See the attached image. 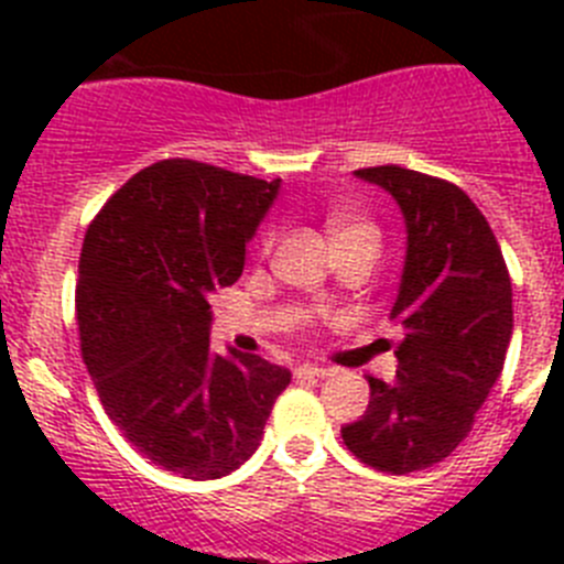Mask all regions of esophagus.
<instances>
[{"label": "esophagus", "mask_w": 564, "mask_h": 564, "mask_svg": "<svg viewBox=\"0 0 564 564\" xmlns=\"http://www.w3.org/2000/svg\"><path fill=\"white\" fill-rule=\"evenodd\" d=\"M333 376L330 367H318V364H299L296 378H327Z\"/></svg>", "instance_id": "esophagus-1"}]
</instances>
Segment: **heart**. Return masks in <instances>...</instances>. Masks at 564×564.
<instances>
[{"mask_svg": "<svg viewBox=\"0 0 564 564\" xmlns=\"http://www.w3.org/2000/svg\"><path fill=\"white\" fill-rule=\"evenodd\" d=\"M327 231H330V239L344 237V234H372V237L378 239L376 228L367 226V223H361V220H356V217H344V214L330 217V223H327Z\"/></svg>", "mask_w": 564, "mask_h": 564, "instance_id": "heart-1", "label": "heart"}]
</instances>
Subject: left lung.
Segmentation results:
<instances>
[{
    "label": "left lung",
    "instance_id": "left-lung-1",
    "mask_svg": "<svg viewBox=\"0 0 564 564\" xmlns=\"http://www.w3.org/2000/svg\"><path fill=\"white\" fill-rule=\"evenodd\" d=\"M392 194L406 253L392 302L403 330L395 381L367 378L370 403L344 423V446L392 475L449 457L502 372L514 330L511 279L500 246L468 194L403 166L358 169Z\"/></svg>",
    "mask_w": 564,
    "mask_h": 564
}]
</instances>
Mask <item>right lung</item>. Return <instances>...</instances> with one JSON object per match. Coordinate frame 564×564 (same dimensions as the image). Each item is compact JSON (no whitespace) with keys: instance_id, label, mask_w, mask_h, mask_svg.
Here are the masks:
<instances>
[{"instance_id":"obj_1","label":"right lung","mask_w":564,"mask_h":564,"mask_svg":"<svg viewBox=\"0 0 564 564\" xmlns=\"http://www.w3.org/2000/svg\"><path fill=\"white\" fill-rule=\"evenodd\" d=\"M279 186L208 163H152L84 237L76 311L87 372L134 449L188 480L242 466L291 383L285 367L208 344V299L239 279Z\"/></svg>"}]
</instances>
